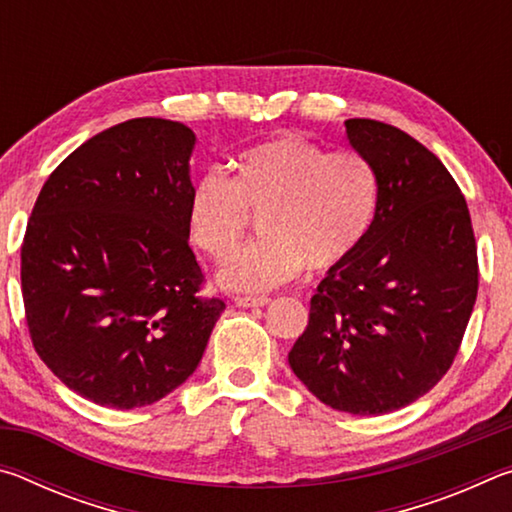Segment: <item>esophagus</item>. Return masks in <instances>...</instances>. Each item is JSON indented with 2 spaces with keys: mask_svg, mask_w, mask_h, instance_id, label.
I'll return each instance as SVG.
<instances>
[{
  "mask_svg": "<svg viewBox=\"0 0 512 512\" xmlns=\"http://www.w3.org/2000/svg\"><path fill=\"white\" fill-rule=\"evenodd\" d=\"M268 302H271L268 296H235L237 307H264Z\"/></svg>",
  "mask_w": 512,
  "mask_h": 512,
  "instance_id": "obj_1",
  "label": "esophagus"
}]
</instances>
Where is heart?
I'll return each mask as SVG.
<instances>
[{"label": "heart", "instance_id": "heart-1", "mask_svg": "<svg viewBox=\"0 0 512 512\" xmlns=\"http://www.w3.org/2000/svg\"><path fill=\"white\" fill-rule=\"evenodd\" d=\"M232 178L207 171L187 198L192 244L228 257L259 216L264 239L232 255L219 282L264 291L298 277L336 271L357 255L375 223L379 180L357 151H329L296 133L248 146L230 162Z\"/></svg>", "mask_w": 512, "mask_h": 512}]
</instances>
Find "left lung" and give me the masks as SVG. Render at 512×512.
Here are the masks:
<instances>
[{
  "label": "left lung",
  "instance_id": "1",
  "mask_svg": "<svg viewBox=\"0 0 512 512\" xmlns=\"http://www.w3.org/2000/svg\"><path fill=\"white\" fill-rule=\"evenodd\" d=\"M345 128L375 167L377 216L357 255L318 284L289 366L332 409L381 415L429 393L454 363L479 259L465 196L427 146L375 119Z\"/></svg>",
  "mask_w": 512,
  "mask_h": 512
}]
</instances>
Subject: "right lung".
<instances>
[{
	"label": "right lung",
	"mask_w": 512,
	"mask_h": 512,
	"mask_svg": "<svg viewBox=\"0 0 512 512\" xmlns=\"http://www.w3.org/2000/svg\"><path fill=\"white\" fill-rule=\"evenodd\" d=\"M180 121L128 119L51 171L22 241V298L38 357L94 404L162 400L196 370L225 302L205 298L189 248Z\"/></svg>",
	"instance_id": "1"
}]
</instances>
